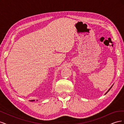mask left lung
Listing matches in <instances>:
<instances>
[{
  "label": "left lung",
  "mask_w": 124,
  "mask_h": 124,
  "mask_svg": "<svg viewBox=\"0 0 124 124\" xmlns=\"http://www.w3.org/2000/svg\"><path fill=\"white\" fill-rule=\"evenodd\" d=\"M113 86V85H112V86H111V87H110V88H109V89H108V91H107V92H106V93H105V94H104V95H106V93H108V91H110V89H111V88H112V86Z\"/></svg>",
  "instance_id": "1"
}]
</instances>
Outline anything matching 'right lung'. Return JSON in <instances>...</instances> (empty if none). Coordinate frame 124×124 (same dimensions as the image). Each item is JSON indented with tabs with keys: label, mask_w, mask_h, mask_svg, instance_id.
<instances>
[{
	"label": "right lung",
	"mask_w": 124,
	"mask_h": 124,
	"mask_svg": "<svg viewBox=\"0 0 124 124\" xmlns=\"http://www.w3.org/2000/svg\"><path fill=\"white\" fill-rule=\"evenodd\" d=\"M31 101H35V100H30Z\"/></svg>",
	"instance_id": "obj_1"
}]
</instances>
